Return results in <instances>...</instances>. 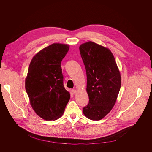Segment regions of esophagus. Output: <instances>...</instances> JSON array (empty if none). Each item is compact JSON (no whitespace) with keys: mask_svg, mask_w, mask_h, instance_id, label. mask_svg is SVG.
<instances>
[{"mask_svg":"<svg viewBox=\"0 0 152 152\" xmlns=\"http://www.w3.org/2000/svg\"><path fill=\"white\" fill-rule=\"evenodd\" d=\"M71 92L73 94H75L77 93V90L76 89H72L71 90Z\"/></svg>","mask_w":152,"mask_h":152,"instance_id":"obj_1","label":"esophagus"}]
</instances>
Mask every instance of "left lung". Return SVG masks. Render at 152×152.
<instances>
[{"mask_svg": "<svg viewBox=\"0 0 152 152\" xmlns=\"http://www.w3.org/2000/svg\"><path fill=\"white\" fill-rule=\"evenodd\" d=\"M87 72L89 103L84 115L92 121L104 118L115 105L121 86V75L111 51L88 42L80 46Z\"/></svg>", "mask_w": 152, "mask_h": 152, "instance_id": "1", "label": "left lung"}]
</instances>
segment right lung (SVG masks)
<instances>
[{
  "label": "right lung",
  "mask_w": 152,
  "mask_h": 152,
  "mask_svg": "<svg viewBox=\"0 0 152 152\" xmlns=\"http://www.w3.org/2000/svg\"><path fill=\"white\" fill-rule=\"evenodd\" d=\"M68 44L53 43L33 57L25 79L30 105L45 121H55L64 113L70 94L63 86L61 63L68 53Z\"/></svg>",
  "instance_id": "obj_1"
}]
</instances>
